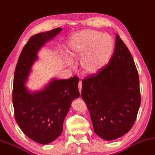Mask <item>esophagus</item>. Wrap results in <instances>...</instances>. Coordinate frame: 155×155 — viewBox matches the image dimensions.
Instances as JSON below:
<instances>
[{
	"label": "esophagus",
	"mask_w": 155,
	"mask_h": 155,
	"mask_svg": "<svg viewBox=\"0 0 155 155\" xmlns=\"http://www.w3.org/2000/svg\"><path fill=\"white\" fill-rule=\"evenodd\" d=\"M78 90H79V92L81 93V89H82V82L81 81H79L78 83Z\"/></svg>",
	"instance_id": "esophagus-1"
}]
</instances>
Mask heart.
Here are the masks:
<instances>
[{
    "mask_svg": "<svg viewBox=\"0 0 155 155\" xmlns=\"http://www.w3.org/2000/svg\"><path fill=\"white\" fill-rule=\"evenodd\" d=\"M115 50L114 39L109 34L87 29L73 34L68 41L71 60L80 59L79 67L85 75L100 72L109 63Z\"/></svg>",
    "mask_w": 155,
    "mask_h": 155,
    "instance_id": "1",
    "label": "heart"
}]
</instances>
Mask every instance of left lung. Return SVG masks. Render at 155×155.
<instances>
[{
	"instance_id": "1",
	"label": "left lung",
	"mask_w": 155,
	"mask_h": 155,
	"mask_svg": "<svg viewBox=\"0 0 155 155\" xmlns=\"http://www.w3.org/2000/svg\"><path fill=\"white\" fill-rule=\"evenodd\" d=\"M108 64L82 81L81 97L94 131L106 140L125 134L134 124L140 104L139 78L128 48L116 35Z\"/></svg>"
}]
</instances>
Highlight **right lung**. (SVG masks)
<instances>
[{
	"label": "right lung",
	"mask_w": 155,
	"mask_h": 155,
	"mask_svg": "<svg viewBox=\"0 0 155 155\" xmlns=\"http://www.w3.org/2000/svg\"><path fill=\"white\" fill-rule=\"evenodd\" d=\"M61 31L62 28H57L32 36L21 53L14 76L16 121L28 137L41 144L51 143L61 134L71 104L80 96L77 77L61 80L54 78L38 91H29L26 85L39 51Z\"/></svg>",
	"instance_id": "add662e5"
}]
</instances>
